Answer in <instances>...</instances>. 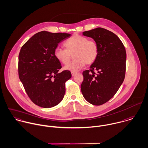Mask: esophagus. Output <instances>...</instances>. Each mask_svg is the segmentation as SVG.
I'll list each match as a JSON object with an SVG mask.
<instances>
[{
  "mask_svg": "<svg viewBox=\"0 0 148 148\" xmlns=\"http://www.w3.org/2000/svg\"><path fill=\"white\" fill-rule=\"evenodd\" d=\"M75 74H76V73H75V72H71V75H72L73 77L74 76Z\"/></svg>",
  "mask_w": 148,
  "mask_h": 148,
  "instance_id": "obj_1",
  "label": "esophagus"
}]
</instances>
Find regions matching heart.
Listing matches in <instances>:
<instances>
[{
    "label": "heart",
    "instance_id": "heart-1",
    "mask_svg": "<svg viewBox=\"0 0 148 148\" xmlns=\"http://www.w3.org/2000/svg\"><path fill=\"white\" fill-rule=\"evenodd\" d=\"M64 45L66 50L59 47L56 48L54 56L59 62L67 64L74 53L75 59L64 67L66 70L72 72L80 70L86 64L92 63L98 56L99 48L97 42L80 35H73L64 42Z\"/></svg>",
    "mask_w": 148,
    "mask_h": 148
}]
</instances>
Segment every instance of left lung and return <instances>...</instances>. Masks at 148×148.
I'll list each match as a JSON object with an SVG mask.
<instances>
[{"mask_svg": "<svg viewBox=\"0 0 148 148\" xmlns=\"http://www.w3.org/2000/svg\"><path fill=\"white\" fill-rule=\"evenodd\" d=\"M82 34L97 42L99 53L97 58L90 66V70L83 72L81 91L90 103L101 105L115 95L123 82L126 50L118 36L106 29L98 27L84 31ZM94 70L97 71L96 73Z\"/></svg>", "mask_w": 148, "mask_h": 148, "instance_id": "obj_1", "label": "left lung"}]
</instances>
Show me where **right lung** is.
Returning <instances> with one entry per match:
<instances>
[{
	"label": "right lung",
	"instance_id": "1",
	"mask_svg": "<svg viewBox=\"0 0 148 148\" xmlns=\"http://www.w3.org/2000/svg\"><path fill=\"white\" fill-rule=\"evenodd\" d=\"M71 35L42 31L34 35L21 49L19 79L31 101L39 106L53 108L64 97L65 82L71 74L69 70L59 73L61 63L55 57L54 50Z\"/></svg>",
	"mask_w": 148,
	"mask_h": 148
}]
</instances>
